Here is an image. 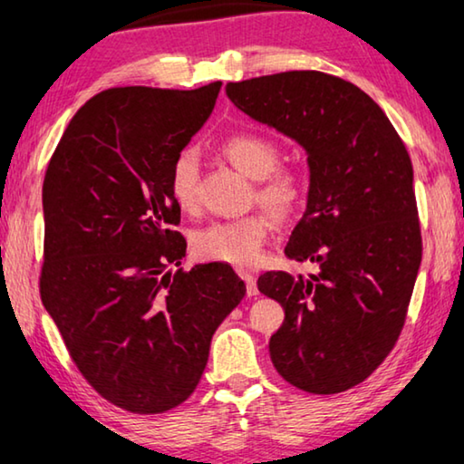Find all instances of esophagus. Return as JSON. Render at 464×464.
Here are the masks:
<instances>
[{"label": "esophagus", "mask_w": 464, "mask_h": 464, "mask_svg": "<svg viewBox=\"0 0 464 464\" xmlns=\"http://www.w3.org/2000/svg\"><path fill=\"white\" fill-rule=\"evenodd\" d=\"M238 276L245 280V285H246V295L248 297H255V295H259V291H257V282H255V276L248 270H243V267H240L238 270Z\"/></svg>", "instance_id": "34e87169"}]
</instances>
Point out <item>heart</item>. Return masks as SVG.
<instances>
[{
    "mask_svg": "<svg viewBox=\"0 0 464 464\" xmlns=\"http://www.w3.org/2000/svg\"><path fill=\"white\" fill-rule=\"evenodd\" d=\"M219 152L246 178L255 182V200L272 213L274 219L291 221L305 200V176L293 167H280V146L259 133H234L219 146ZM169 194L182 211H192L198 203V154L179 152L169 171ZM272 218L267 213L213 221L200 227L192 238V248L200 259L224 261L232 266H251L259 261Z\"/></svg>",
    "mask_w": 464,
    "mask_h": 464,
    "instance_id": "1",
    "label": "heart"
}]
</instances>
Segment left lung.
<instances>
[{
  "label": "left lung",
  "mask_w": 464,
  "mask_h": 464,
  "mask_svg": "<svg viewBox=\"0 0 464 464\" xmlns=\"http://www.w3.org/2000/svg\"><path fill=\"white\" fill-rule=\"evenodd\" d=\"M226 93L304 146L310 165L307 209L285 255L320 270L257 280L285 307L272 364L307 393L347 392L377 371L406 322L422 257L411 157L381 106L341 77L286 71Z\"/></svg>",
  "instance_id": "obj_1"
}]
</instances>
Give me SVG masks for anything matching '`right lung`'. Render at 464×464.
I'll return each instance as SVG.
<instances>
[{
  "label": "right lung",
  "instance_id": "add662e5",
  "mask_svg": "<svg viewBox=\"0 0 464 464\" xmlns=\"http://www.w3.org/2000/svg\"><path fill=\"white\" fill-rule=\"evenodd\" d=\"M219 90L100 92L45 171L42 301L79 372L127 412H167L190 398L213 333L246 293L221 261L167 272L186 257L171 165Z\"/></svg>",
  "mask_w": 464,
  "mask_h": 464
}]
</instances>
